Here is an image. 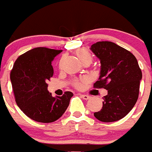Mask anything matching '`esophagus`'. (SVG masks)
<instances>
[{
    "mask_svg": "<svg viewBox=\"0 0 152 152\" xmlns=\"http://www.w3.org/2000/svg\"><path fill=\"white\" fill-rule=\"evenodd\" d=\"M80 96H81V97H82L84 100H88V99L91 97L90 96H88V95H86V94H80Z\"/></svg>",
    "mask_w": 152,
    "mask_h": 152,
    "instance_id": "34e87169",
    "label": "esophagus"
}]
</instances>
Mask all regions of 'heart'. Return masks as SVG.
I'll list each match as a JSON object with an SVG mask.
<instances>
[{
  "mask_svg": "<svg viewBox=\"0 0 152 152\" xmlns=\"http://www.w3.org/2000/svg\"><path fill=\"white\" fill-rule=\"evenodd\" d=\"M76 54H77V56L78 57L79 59L80 60V61H83L84 60L86 59H92V57H91V54L89 53L87 49H80L77 51L76 52ZM83 83H84V80L83 81H75V87H77V88H81L83 85Z\"/></svg>",
  "mask_w": 152,
  "mask_h": 152,
  "instance_id": "obj_1",
  "label": "heart"
}]
</instances>
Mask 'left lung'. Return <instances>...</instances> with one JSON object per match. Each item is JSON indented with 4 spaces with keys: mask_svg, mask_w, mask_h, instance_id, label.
Listing matches in <instances>:
<instances>
[{
    "mask_svg": "<svg viewBox=\"0 0 152 152\" xmlns=\"http://www.w3.org/2000/svg\"><path fill=\"white\" fill-rule=\"evenodd\" d=\"M90 49L100 61L99 80L94 86L107 90L103 107L94 115L104 123L117 121L131 111L138 100L142 71L131 52L112 42H97Z\"/></svg>",
    "mask_w": 152,
    "mask_h": 152,
    "instance_id": "obj_1",
    "label": "left lung"
}]
</instances>
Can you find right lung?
<instances>
[{
  "instance_id": "right-lung-1",
  "label": "right lung",
  "mask_w": 152,
  "mask_h": 152,
  "mask_svg": "<svg viewBox=\"0 0 152 152\" xmlns=\"http://www.w3.org/2000/svg\"><path fill=\"white\" fill-rule=\"evenodd\" d=\"M62 50L38 47L17 58L10 72L16 103L25 115L39 123H52L62 116L73 94L52 96L47 81L53 76L52 61Z\"/></svg>"
}]
</instances>
